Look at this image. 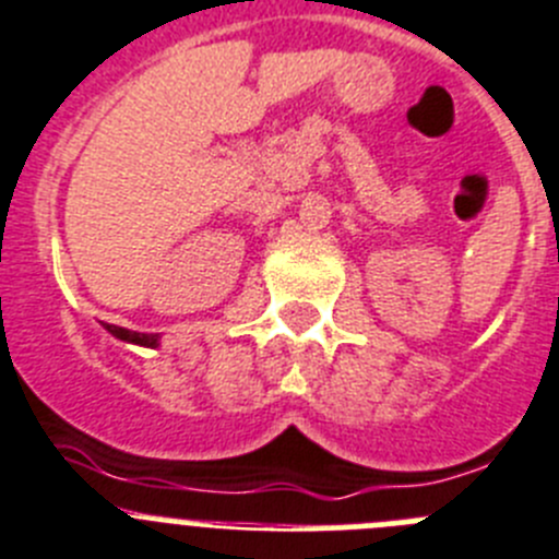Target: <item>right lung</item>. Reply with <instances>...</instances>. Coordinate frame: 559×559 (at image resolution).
<instances>
[{
	"mask_svg": "<svg viewBox=\"0 0 559 559\" xmlns=\"http://www.w3.org/2000/svg\"><path fill=\"white\" fill-rule=\"evenodd\" d=\"M105 329H108L110 334L119 336V340H124V342H135V345H147V348L158 345V334H139V331L119 329V325H105Z\"/></svg>",
	"mask_w": 559,
	"mask_h": 559,
	"instance_id": "add662e5",
	"label": "right lung"
}]
</instances>
